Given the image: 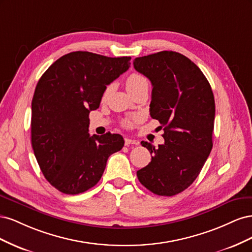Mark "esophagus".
<instances>
[{"label":"esophagus","mask_w":252,"mask_h":252,"mask_svg":"<svg viewBox=\"0 0 252 252\" xmlns=\"http://www.w3.org/2000/svg\"><path fill=\"white\" fill-rule=\"evenodd\" d=\"M125 145H126V146H128V145H139V141L126 138L125 139Z\"/></svg>","instance_id":"obj_1"}]
</instances>
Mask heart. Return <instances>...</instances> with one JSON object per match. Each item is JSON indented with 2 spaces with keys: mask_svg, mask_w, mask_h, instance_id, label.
<instances>
[{
  "mask_svg": "<svg viewBox=\"0 0 252 252\" xmlns=\"http://www.w3.org/2000/svg\"><path fill=\"white\" fill-rule=\"evenodd\" d=\"M143 84H148V81H147L146 78L144 77V75H142L140 73H135V72L131 73L130 75H128V78L126 79V88H127V90H130L132 88H135V87H138L140 85H143ZM107 91L105 93V95H106V94H107ZM139 122H140V117L139 116H131V117L126 118V119L122 121V125H123L126 128H131L135 124H138Z\"/></svg>",
  "mask_w": 252,
  "mask_h": 252,
  "instance_id": "1",
  "label": "heart"
}]
</instances>
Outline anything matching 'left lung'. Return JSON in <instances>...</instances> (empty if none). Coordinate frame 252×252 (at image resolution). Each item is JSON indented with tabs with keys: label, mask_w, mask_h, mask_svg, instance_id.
<instances>
[{
	"label": "left lung",
	"mask_w": 252,
	"mask_h": 252,
	"mask_svg": "<svg viewBox=\"0 0 252 252\" xmlns=\"http://www.w3.org/2000/svg\"><path fill=\"white\" fill-rule=\"evenodd\" d=\"M133 66L151 82L150 116L164 127L165 140L158 148L141 142L152 157L136 175L155 194L175 195L192 184L212 149L211 86L199 67L175 51L135 58Z\"/></svg>",
	"instance_id": "left-lung-1"
}]
</instances>
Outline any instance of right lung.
Wrapping results in <instances>:
<instances>
[{"mask_svg":"<svg viewBox=\"0 0 252 252\" xmlns=\"http://www.w3.org/2000/svg\"><path fill=\"white\" fill-rule=\"evenodd\" d=\"M130 57L88 51L61 57L36 84L32 103V145L50 184L66 194L96 185L123 136L88 133L89 112L100 106L106 86L130 67Z\"/></svg>","mask_w":252,"mask_h":252,"instance_id":"obj_1","label":"right lung"}]
</instances>
